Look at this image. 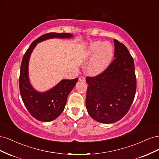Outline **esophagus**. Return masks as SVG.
<instances>
[{"label": "esophagus", "mask_w": 159, "mask_h": 159, "mask_svg": "<svg viewBox=\"0 0 159 159\" xmlns=\"http://www.w3.org/2000/svg\"><path fill=\"white\" fill-rule=\"evenodd\" d=\"M79 81H83V82H85V78H84V76H80V78H79Z\"/></svg>", "instance_id": "1"}]
</instances>
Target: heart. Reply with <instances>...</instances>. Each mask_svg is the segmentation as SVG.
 <instances>
[{
  "label": "heart",
  "mask_w": 159,
  "mask_h": 159,
  "mask_svg": "<svg viewBox=\"0 0 159 159\" xmlns=\"http://www.w3.org/2000/svg\"><path fill=\"white\" fill-rule=\"evenodd\" d=\"M88 59H92L88 67V72L91 75L102 74L111 62L113 48L109 42H94L91 43L85 52Z\"/></svg>",
  "instance_id": "heart-1"
}]
</instances>
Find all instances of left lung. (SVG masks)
<instances>
[{"mask_svg": "<svg viewBox=\"0 0 159 159\" xmlns=\"http://www.w3.org/2000/svg\"><path fill=\"white\" fill-rule=\"evenodd\" d=\"M115 59L102 74L87 77L85 105L96 121L113 123L127 114L133 102L137 82L134 64L126 46L114 39Z\"/></svg>", "mask_w": 159, "mask_h": 159, "instance_id": "obj_1", "label": "left lung"}]
</instances>
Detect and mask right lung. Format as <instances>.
Here are the masks:
<instances>
[{
	"instance_id": "1",
	"label": "right lung",
	"mask_w": 159,
	"mask_h": 159,
	"mask_svg": "<svg viewBox=\"0 0 159 159\" xmlns=\"http://www.w3.org/2000/svg\"><path fill=\"white\" fill-rule=\"evenodd\" d=\"M70 33L50 32L34 41L23 56L20 66L19 88L22 101L32 117L38 121L49 122L56 119L63 111L67 98L78 78L63 80L45 92H38L32 88L28 77V63L34 48L38 43L51 38H70Z\"/></svg>"
}]
</instances>
